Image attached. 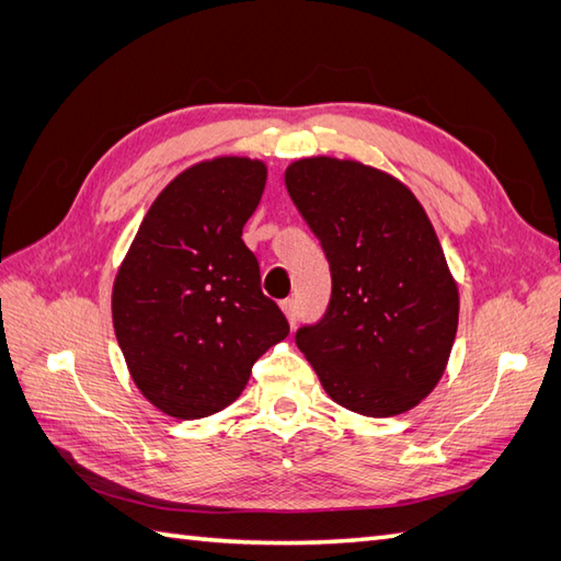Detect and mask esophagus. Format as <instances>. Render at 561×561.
<instances>
[{"label": "esophagus", "mask_w": 561, "mask_h": 561, "mask_svg": "<svg viewBox=\"0 0 561 561\" xmlns=\"http://www.w3.org/2000/svg\"><path fill=\"white\" fill-rule=\"evenodd\" d=\"M282 311H284V316H287V320H289L291 328H294L296 320H299V304H296L294 299L282 301Z\"/></svg>", "instance_id": "1"}]
</instances>
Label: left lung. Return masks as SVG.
<instances>
[{
	"instance_id": "left-lung-1",
	"label": "left lung",
	"mask_w": 561,
	"mask_h": 561,
	"mask_svg": "<svg viewBox=\"0 0 561 561\" xmlns=\"http://www.w3.org/2000/svg\"><path fill=\"white\" fill-rule=\"evenodd\" d=\"M284 181L332 277L325 316L296 330V344L342 408L412 410L444 376L458 330V287L426 211L356 161L301 159Z\"/></svg>"
}]
</instances>
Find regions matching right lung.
<instances>
[{
    "label": "right lung",
    "mask_w": 561,
    "mask_h": 561,
    "mask_svg": "<svg viewBox=\"0 0 561 561\" xmlns=\"http://www.w3.org/2000/svg\"><path fill=\"white\" fill-rule=\"evenodd\" d=\"M265 178V163L238 157L187 169L153 202L117 270V344L145 398L178 420L229 408L253 364L289 335L241 238Z\"/></svg>",
    "instance_id": "right-lung-1"
}]
</instances>
